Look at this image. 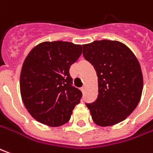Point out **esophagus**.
I'll return each mask as SVG.
<instances>
[{
  "label": "esophagus",
  "mask_w": 153,
  "mask_h": 153,
  "mask_svg": "<svg viewBox=\"0 0 153 153\" xmlns=\"http://www.w3.org/2000/svg\"><path fill=\"white\" fill-rule=\"evenodd\" d=\"M80 90L82 91V92H84V91H85V87H84V86H83V87H81Z\"/></svg>",
  "instance_id": "34e87169"
}]
</instances>
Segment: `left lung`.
<instances>
[{"mask_svg": "<svg viewBox=\"0 0 153 153\" xmlns=\"http://www.w3.org/2000/svg\"><path fill=\"white\" fill-rule=\"evenodd\" d=\"M83 55L98 77V97L85 104L93 121L110 126L124 120L142 96L143 77L137 59L128 47L110 40L84 44Z\"/></svg>", "mask_w": 153, "mask_h": 153, "instance_id": "left-lung-1", "label": "left lung"}]
</instances>
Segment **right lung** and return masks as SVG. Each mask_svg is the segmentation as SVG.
<instances>
[{
  "instance_id": "add662e5",
  "label": "right lung",
  "mask_w": 153,
  "mask_h": 153,
  "mask_svg": "<svg viewBox=\"0 0 153 153\" xmlns=\"http://www.w3.org/2000/svg\"><path fill=\"white\" fill-rule=\"evenodd\" d=\"M82 53V46L69 42H44L33 48L22 64L20 90L27 111L40 123H67L80 102L82 92L73 86L69 68Z\"/></svg>"
}]
</instances>
